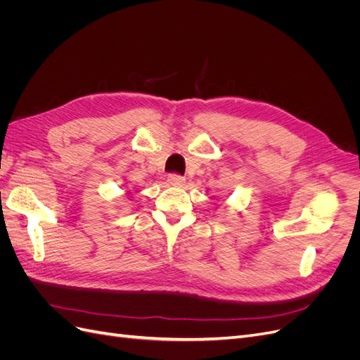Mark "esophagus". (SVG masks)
Masks as SVG:
<instances>
[{"mask_svg":"<svg viewBox=\"0 0 360 360\" xmlns=\"http://www.w3.org/2000/svg\"><path fill=\"white\" fill-rule=\"evenodd\" d=\"M168 184H171V186H183L184 183H186V179L181 177V176H177V174H171V176H168Z\"/></svg>","mask_w":360,"mask_h":360,"instance_id":"esophagus-1","label":"esophagus"}]
</instances>
